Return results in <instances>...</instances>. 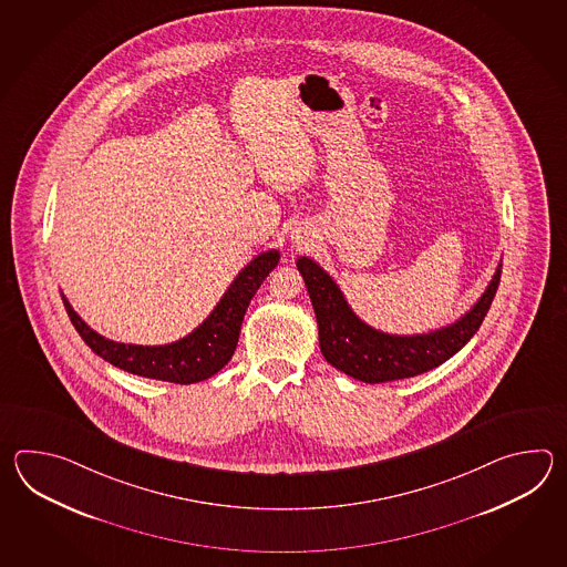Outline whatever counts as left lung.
<instances>
[{
	"instance_id": "left-lung-1",
	"label": "left lung",
	"mask_w": 567,
	"mask_h": 567,
	"mask_svg": "<svg viewBox=\"0 0 567 567\" xmlns=\"http://www.w3.org/2000/svg\"><path fill=\"white\" fill-rule=\"evenodd\" d=\"M296 266L312 300L320 350L326 361L352 379L373 385L427 373L454 357L481 328L493 303L503 269L498 264L488 288L454 324L427 334L398 337L364 324L350 310L349 301L344 300L334 279L310 257H300Z\"/></svg>"
}]
</instances>
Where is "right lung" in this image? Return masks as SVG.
I'll return each instance as SVG.
<instances>
[{"label": "right lung", "instance_id": "1", "mask_svg": "<svg viewBox=\"0 0 567 567\" xmlns=\"http://www.w3.org/2000/svg\"><path fill=\"white\" fill-rule=\"evenodd\" d=\"M278 261V249L257 255L251 264L241 269L203 324L194 328L188 337L162 347L125 344L101 337L74 312L64 293L62 303L76 332L101 359L127 373L190 385L217 374L230 361L239 342L243 316L249 308V301L271 269H276Z\"/></svg>", "mask_w": 567, "mask_h": 567}]
</instances>
